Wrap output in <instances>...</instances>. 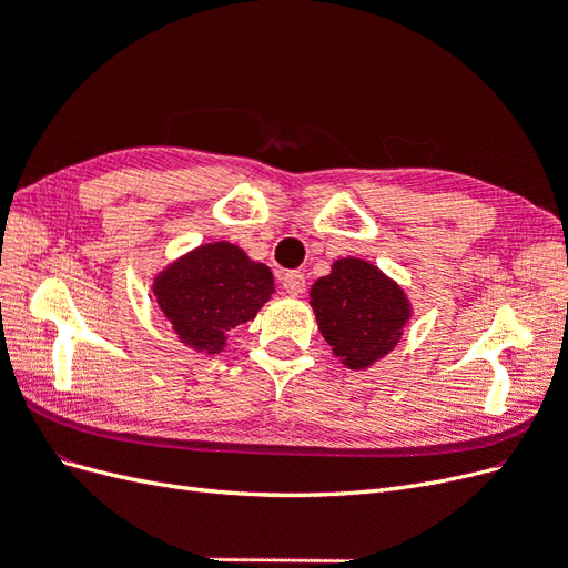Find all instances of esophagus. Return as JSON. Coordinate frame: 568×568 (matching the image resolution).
Here are the masks:
<instances>
[{
    "instance_id": "esophagus-1",
    "label": "esophagus",
    "mask_w": 568,
    "mask_h": 568,
    "mask_svg": "<svg viewBox=\"0 0 568 568\" xmlns=\"http://www.w3.org/2000/svg\"><path fill=\"white\" fill-rule=\"evenodd\" d=\"M282 286L286 288V294H288V296H298V294H303V288H305V277H303V272H298V270L284 272V274H282Z\"/></svg>"
}]
</instances>
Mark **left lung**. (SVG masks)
I'll use <instances>...</instances> for the list:
<instances>
[{
	"label": "left lung",
	"instance_id": "obj_1",
	"mask_svg": "<svg viewBox=\"0 0 568 568\" xmlns=\"http://www.w3.org/2000/svg\"><path fill=\"white\" fill-rule=\"evenodd\" d=\"M320 332L351 369L382 359L403 336L409 303L403 288L359 257H341L311 288Z\"/></svg>",
	"mask_w": 568,
	"mask_h": 568
}]
</instances>
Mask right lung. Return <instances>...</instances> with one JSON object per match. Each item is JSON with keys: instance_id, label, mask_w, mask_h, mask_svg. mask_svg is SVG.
Wrapping results in <instances>:
<instances>
[{"instance_id": "obj_1", "label": "right lung", "mask_w": 568, "mask_h": 568, "mask_svg": "<svg viewBox=\"0 0 568 568\" xmlns=\"http://www.w3.org/2000/svg\"><path fill=\"white\" fill-rule=\"evenodd\" d=\"M272 272L234 244H205L153 284L175 334L199 353H220L236 324L253 320L274 291Z\"/></svg>"}]
</instances>
